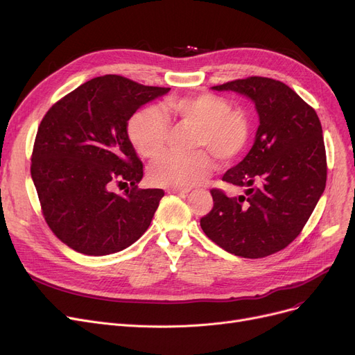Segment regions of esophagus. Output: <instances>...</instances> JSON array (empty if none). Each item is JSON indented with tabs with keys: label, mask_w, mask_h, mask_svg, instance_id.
<instances>
[{
	"label": "esophagus",
	"mask_w": 355,
	"mask_h": 355,
	"mask_svg": "<svg viewBox=\"0 0 355 355\" xmlns=\"http://www.w3.org/2000/svg\"><path fill=\"white\" fill-rule=\"evenodd\" d=\"M190 190H185V189H168L166 193L168 194H187Z\"/></svg>",
	"instance_id": "esophagus-1"
}]
</instances>
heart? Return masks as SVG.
<instances>
[{
    "label": "heart",
    "mask_w": 355,
    "mask_h": 355,
    "mask_svg": "<svg viewBox=\"0 0 355 355\" xmlns=\"http://www.w3.org/2000/svg\"><path fill=\"white\" fill-rule=\"evenodd\" d=\"M170 122L194 128L191 145L197 153H168L155 159L149 166L148 177L159 187H196L213 171L208 152L221 165H229L241 157L250 141V121L243 110L232 109L225 98L213 93H200L170 98L159 109L145 107L132 115L128 122V137L141 157L155 158L164 151Z\"/></svg>",
    "instance_id": "b5f03b06"
}]
</instances>
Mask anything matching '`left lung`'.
<instances>
[{"label": "left lung", "instance_id": "8db88e82", "mask_svg": "<svg viewBox=\"0 0 355 355\" xmlns=\"http://www.w3.org/2000/svg\"><path fill=\"white\" fill-rule=\"evenodd\" d=\"M213 89L250 98L260 125L249 154L223 175L245 196L213 189V209L200 226L232 254L266 257L297 237L325 190L322 126L315 109L279 80L252 76Z\"/></svg>", "mask_w": 355, "mask_h": 355}]
</instances>
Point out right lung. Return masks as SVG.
Segmentation results:
<instances>
[{"mask_svg": "<svg viewBox=\"0 0 355 355\" xmlns=\"http://www.w3.org/2000/svg\"><path fill=\"white\" fill-rule=\"evenodd\" d=\"M168 90L106 74L47 110L30 171L47 226L70 249L89 256L116 253L151 225L164 190L138 189L144 166L126 126L138 107ZM115 184L128 189L118 195L111 191Z\"/></svg>", "mask_w": 355, "mask_h": 355, "instance_id": "add662e5", "label": "right lung"}]
</instances>
